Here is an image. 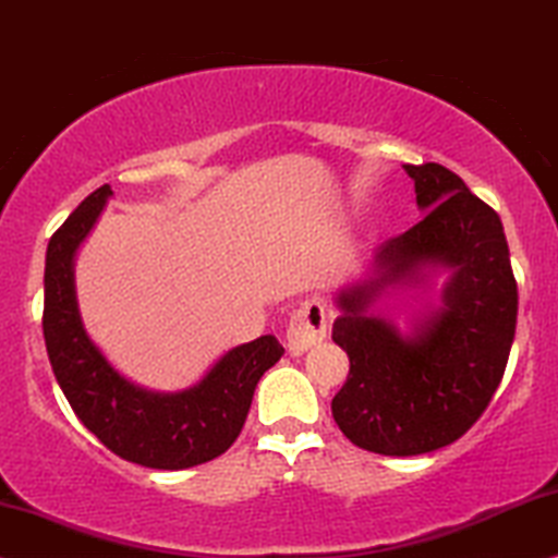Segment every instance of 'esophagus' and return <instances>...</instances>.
Masks as SVG:
<instances>
[{
    "instance_id": "1",
    "label": "esophagus",
    "mask_w": 558,
    "mask_h": 558,
    "mask_svg": "<svg viewBox=\"0 0 558 558\" xmlns=\"http://www.w3.org/2000/svg\"><path fill=\"white\" fill-rule=\"evenodd\" d=\"M323 339H326V305L315 298L305 300L287 326V347L292 354H302L318 347Z\"/></svg>"
}]
</instances>
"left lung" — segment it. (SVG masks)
Instances as JSON below:
<instances>
[{
  "label": "left lung",
  "instance_id": "1",
  "mask_svg": "<svg viewBox=\"0 0 558 558\" xmlns=\"http://www.w3.org/2000/svg\"><path fill=\"white\" fill-rule=\"evenodd\" d=\"M405 173L426 217L375 253L367 279L339 292L331 333L349 356L331 403L336 424L362 450L396 458L439 450L478 422L518 326V281L497 211L445 165H405ZM426 265L451 268L444 307L401 337L368 307Z\"/></svg>",
  "mask_w": 558,
  "mask_h": 558
}]
</instances>
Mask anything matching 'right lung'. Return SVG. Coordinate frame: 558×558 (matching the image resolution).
<instances>
[{"label":"right lung","instance_id":"1","mask_svg":"<svg viewBox=\"0 0 558 558\" xmlns=\"http://www.w3.org/2000/svg\"><path fill=\"white\" fill-rule=\"evenodd\" d=\"M111 185H100L53 232L44 274V339L48 362L82 424L108 450L144 469H194L235 442L260 375L284 347L274 336L230 349L202 383L181 393H153L121 377L82 328L72 260Z\"/></svg>","mask_w":558,"mask_h":558}]
</instances>
